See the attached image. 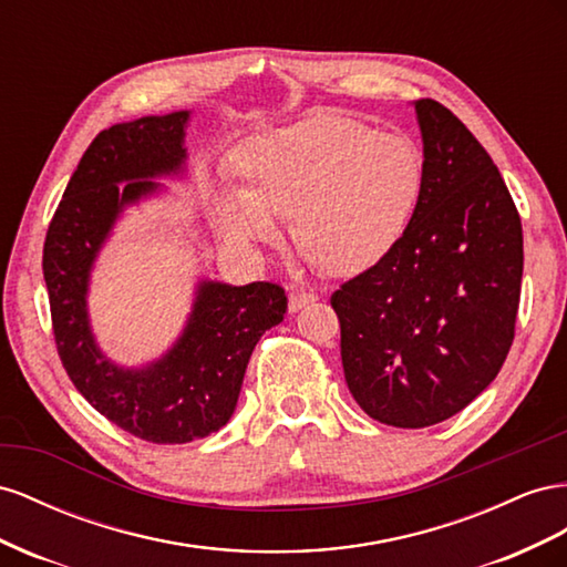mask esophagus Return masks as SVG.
<instances>
[{"label":"esophagus","instance_id":"1","mask_svg":"<svg viewBox=\"0 0 567 567\" xmlns=\"http://www.w3.org/2000/svg\"><path fill=\"white\" fill-rule=\"evenodd\" d=\"M316 299H318V297L311 295V292H303V289H292V292H289V301H287L289 313H297V311L306 309V306L313 303Z\"/></svg>","mask_w":567,"mask_h":567}]
</instances>
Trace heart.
I'll return each mask as SVG.
<instances>
[{
  "mask_svg": "<svg viewBox=\"0 0 567 567\" xmlns=\"http://www.w3.org/2000/svg\"><path fill=\"white\" fill-rule=\"evenodd\" d=\"M247 187L214 192L218 233L239 249L295 237L330 275L373 268L406 233L425 185V156L403 133H375L363 121L318 113L256 135L239 150Z\"/></svg>",
  "mask_w": 567,
  "mask_h": 567,
  "instance_id": "b5f03b06",
  "label": "heart"
}]
</instances>
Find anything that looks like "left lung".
Listing matches in <instances>:
<instances>
[{
    "label": "left lung",
    "instance_id": "left-lung-1",
    "mask_svg": "<svg viewBox=\"0 0 567 567\" xmlns=\"http://www.w3.org/2000/svg\"><path fill=\"white\" fill-rule=\"evenodd\" d=\"M425 185L406 233L330 303L349 392L392 427H430L480 396L513 344L523 225L475 135L434 100L413 102Z\"/></svg>",
    "mask_w": 567,
    "mask_h": 567
}]
</instances>
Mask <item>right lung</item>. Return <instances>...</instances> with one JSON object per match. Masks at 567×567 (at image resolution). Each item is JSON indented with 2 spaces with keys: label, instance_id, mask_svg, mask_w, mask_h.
<instances>
[{
  "label": "right lung",
  "instance_id": "right-lung-1",
  "mask_svg": "<svg viewBox=\"0 0 567 567\" xmlns=\"http://www.w3.org/2000/svg\"><path fill=\"white\" fill-rule=\"evenodd\" d=\"M189 116H142L96 135L63 192L42 256L56 349L75 390L113 425L154 444L204 440L228 423L256 342L287 313L278 285L204 278L181 337L156 361L118 365L96 342L87 311L96 256L127 206L161 194L158 177L185 175Z\"/></svg>",
  "mask_w": 567,
  "mask_h": 567
}]
</instances>
